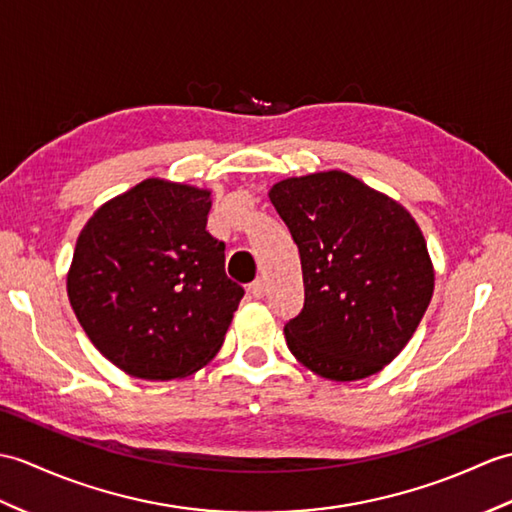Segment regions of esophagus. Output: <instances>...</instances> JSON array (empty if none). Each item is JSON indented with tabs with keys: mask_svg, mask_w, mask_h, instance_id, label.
<instances>
[{
	"mask_svg": "<svg viewBox=\"0 0 512 512\" xmlns=\"http://www.w3.org/2000/svg\"><path fill=\"white\" fill-rule=\"evenodd\" d=\"M248 294L255 296V299H264V294H266V283L261 281V279L253 281L251 285H248Z\"/></svg>",
	"mask_w": 512,
	"mask_h": 512,
	"instance_id": "esophagus-1",
	"label": "esophagus"
}]
</instances>
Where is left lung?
Masks as SVG:
<instances>
[{"mask_svg":"<svg viewBox=\"0 0 512 512\" xmlns=\"http://www.w3.org/2000/svg\"><path fill=\"white\" fill-rule=\"evenodd\" d=\"M299 246L305 303L285 323L292 355L331 382L382 371L410 342L434 292L410 213L342 172L292 176L268 192Z\"/></svg>","mask_w":512,"mask_h":512,"instance_id":"left-lung-1","label":"left lung"}]
</instances>
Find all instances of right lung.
<instances>
[{"mask_svg":"<svg viewBox=\"0 0 512 512\" xmlns=\"http://www.w3.org/2000/svg\"><path fill=\"white\" fill-rule=\"evenodd\" d=\"M211 192L146 178L93 213L67 272L78 323L106 360L139 379L196 373L216 355L242 285L207 231Z\"/></svg>","mask_w":512,"mask_h":512,"instance_id":"right-lung-1","label":"right lung"}]
</instances>
